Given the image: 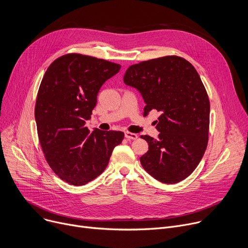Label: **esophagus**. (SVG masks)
<instances>
[{
	"label": "esophagus",
	"instance_id": "obj_1",
	"mask_svg": "<svg viewBox=\"0 0 248 248\" xmlns=\"http://www.w3.org/2000/svg\"><path fill=\"white\" fill-rule=\"evenodd\" d=\"M125 137L128 140H136L138 138V135L135 134V133H131V132H125Z\"/></svg>",
	"mask_w": 248,
	"mask_h": 248
}]
</instances>
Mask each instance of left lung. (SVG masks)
<instances>
[{
	"mask_svg": "<svg viewBox=\"0 0 248 248\" xmlns=\"http://www.w3.org/2000/svg\"><path fill=\"white\" fill-rule=\"evenodd\" d=\"M124 83L136 88L146 106L161 112L157 139L142 135L149 150L140 158L147 173L164 184H176L194 172L207 145L209 100L196 68L176 55L131 65Z\"/></svg>",
	"mask_w": 248,
	"mask_h": 248,
	"instance_id": "1",
	"label": "left lung"
}]
</instances>
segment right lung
<instances>
[{
  "mask_svg": "<svg viewBox=\"0 0 248 248\" xmlns=\"http://www.w3.org/2000/svg\"><path fill=\"white\" fill-rule=\"evenodd\" d=\"M120 64L70 53L55 60L42 80L34 108L37 134L53 172L73 186L85 185L106 169L124 133L85 127L101 86Z\"/></svg>",
  "mask_w": 248,
  "mask_h": 248,
  "instance_id": "add662e5",
  "label": "right lung"
}]
</instances>
